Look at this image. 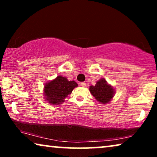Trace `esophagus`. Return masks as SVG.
<instances>
[{
    "mask_svg": "<svg viewBox=\"0 0 157 157\" xmlns=\"http://www.w3.org/2000/svg\"><path fill=\"white\" fill-rule=\"evenodd\" d=\"M81 86H82V87H85L86 86V83L85 82H81Z\"/></svg>",
    "mask_w": 157,
    "mask_h": 157,
    "instance_id": "1",
    "label": "esophagus"
}]
</instances>
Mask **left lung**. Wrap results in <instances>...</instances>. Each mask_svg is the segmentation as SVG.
Masks as SVG:
<instances>
[{
	"instance_id": "obj_1",
	"label": "left lung",
	"mask_w": 157,
	"mask_h": 157,
	"mask_svg": "<svg viewBox=\"0 0 157 157\" xmlns=\"http://www.w3.org/2000/svg\"><path fill=\"white\" fill-rule=\"evenodd\" d=\"M89 91L96 100L102 104L111 101L115 94L113 88L104 78L98 80L95 86H91Z\"/></svg>"
}]
</instances>
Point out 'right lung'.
I'll return each instance as SVG.
<instances>
[{
    "label": "right lung",
    "mask_w": 157,
    "mask_h": 157,
    "mask_svg": "<svg viewBox=\"0 0 157 157\" xmlns=\"http://www.w3.org/2000/svg\"><path fill=\"white\" fill-rule=\"evenodd\" d=\"M77 86L78 84L74 81H69L66 77L58 76L55 79L45 84V99L49 104L53 105L62 104L65 101V98L71 94L73 89Z\"/></svg>",
    "instance_id": "1"
}]
</instances>
